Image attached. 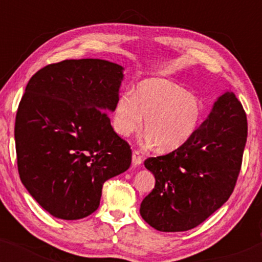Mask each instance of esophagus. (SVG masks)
<instances>
[{"label": "esophagus", "mask_w": 262, "mask_h": 262, "mask_svg": "<svg viewBox=\"0 0 262 262\" xmlns=\"http://www.w3.org/2000/svg\"><path fill=\"white\" fill-rule=\"evenodd\" d=\"M143 162V159H141V155L139 152L137 151V150H134L133 151V155H132V164H133L134 167L139 166V165Z\"/></svg>", "instance_id": "esophagus-1"}]
</instances>
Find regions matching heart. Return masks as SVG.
<instances>
[{"label": "heart", "instance_id": "b5f03b06", "mask_svg": "<svg viewBox=\"0 0 262 262\" xmlns=\"http://www.w3.org/2000/svg\"><path fill=\"white\" fill-rule=\"evenodd\" d=\"M203 116L202 101L193 93L165 79L141 81L134 95L125 92L116 103L113 128L122 137L143 127L149 141L161 151H173L193 137Z\"/></svg>", "mask_w": 262, "mask_h": 262}]
</instances>
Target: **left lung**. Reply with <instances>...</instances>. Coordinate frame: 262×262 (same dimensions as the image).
Segmentation results:
<instances>
[{
  "label": "left lung",
  "mask_w": 262,
  "mask_h": 262,
  "mask_svg": "<svg viewBox=\"0 0 262 262\" xmlns=\"http://www.w3.org/2000/svg\"><path fill=\"white\" fill-rule=\"evenodd\" d=\"M248 137L246 114L233 92L219 96L185 145L144 165L155 187L140 215L156 230L186 231L203 223L233 193Z\"/></svg>",
  "instance_id": "1"
}]
</instances>
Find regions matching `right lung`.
Here are the masks:
<instances>
[{
  "label": "right lung",
  "mask_w": 262,
  "mask_h": 262,
  "mask_svg": "<svg viewBox=\"0 0 262 262\" xmlns=\"http://www.w3.org/2000/svg\"><path fill=\"white\" fill-rule=\"evenodd\" d=\"M124 68L101 59L64 60L29 80L14 125L27 191L53 217L85 218L102 186L129 169L132 150L111 125Z\"/></svg>",
  "instance_id": "add662e5"
}]
</instances>
